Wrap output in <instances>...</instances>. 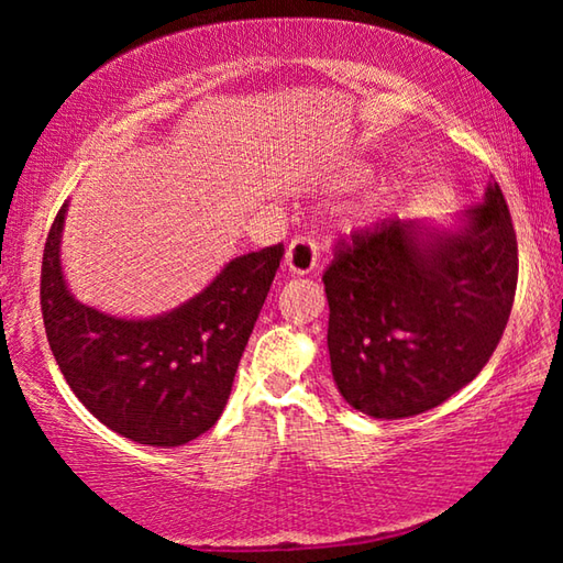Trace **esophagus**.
Returning a JSON list of instances; mask_svg holds the SVG:
<instances>
[{
  "label": "esophagus",
  "instance_id": "34e87169",
  "mask_svg": "<svg viewBox=\"0 0 563 563\" xmlns=\"http://www.w3.org/2000/svg\"><path fill=\"white\" fill-rule=\"evenodd\" d=\"M320 258V247L310 235H295L288 251H285V268L292 275H308L316 271Z\"/></svg>",
  "mask_w": 563,
  "mask_h": 563
}]
</instances>
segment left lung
<instances>
[{"label":"left lung","mask_w":563,"mask_h":563,"mask_svg":"<svg viewBox=\"0 0 563 563\" xmlns=\"http://www.w3.org/2000/svg\"><path fill=\"white\" fill-rule=\"evenodd\" d=\"M517 233L497 180L450 223L385 218L322 275L332 379L350 407L402 419L482 373L517 292Z\"/></svg>","instance_id":"obj_1"}]
</instances>
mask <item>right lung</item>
<instances>
[{"label": "right lung", "mask_w": 563, "mask_h": 563, "mask_svg": "<svg viewBox=\"0 0 563 563\" xmlns=\"http://www.w3.org/2000/svg\"><path fill=\"white\" fill-rule=\"evenodd\" d=\"M69 201L42 261V316L56 365L81 405L121 437L180 446L211 430L271 290L283 245L238 255L206 288L154 318H121L74 298L62 268Z\"/></svg>", "instance_id": "1"}]
</instances>
